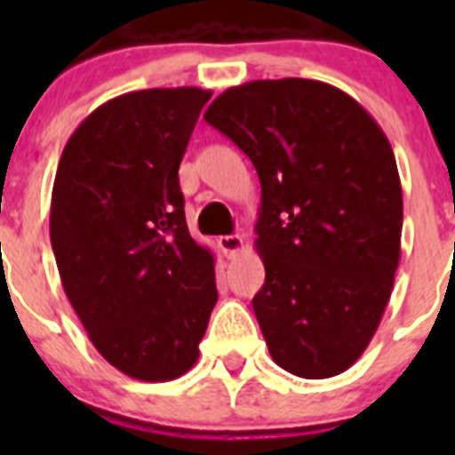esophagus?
I'll use <instances>...</instances> for the list:
<instances>
[{"instance_id": "esophagus-1", "label": "esophagus", "mask_w": 455, "mask_h": 455, "mask_svg": "<svg viewBox=\"0 0 455 455\" xmlns=\"http://www.w3.org/2000/svg\"><path fill=\"white\" fill-rule=\"evenodd\" d=\"M219 246L228 259H235V257L243 251V239H241L239 235H225L219 236Z\"/></svg>"}]
</instances>
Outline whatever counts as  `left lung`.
Instances as JSON below:
<instances>
[{"label": "left lung", "instance_id": "obj_1", "mask_svg": "<svg viewBox=\"0 0 455 455\" xmlns=\"http://www.w3.org/2000/svg\"><path fill=\"white\" fill-rule=\"evenodd\" d=\"M204 120L255 166L252 299L273 363L300 378L347 371L389 303L401 259L403 191L380 124L315 79H257L220 92Z\"/></svg>", "mask_w": 455, "mask_h": 455}]
</instances>
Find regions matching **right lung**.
Returning <instances> with one entry per match:
<instances>
[{
  "label": "right lung",
  "mask_w": 455,
  "mask_h": 455,
  "mask_svg": "<svg viewBox=\"0 0 455 455\" xmlns=\"http://www.w3.org/2000/svg\"><path fill=\"white\" fill-rule=\"evenodd\" d=\"M212 91L124 92L72 132L50 239L92 347L124 376L166 383L196 364L219 300L214 255L191 239L180 162Z\"/></svg>",
  "instance_id": "right-lung-1"
}]
</instances>
